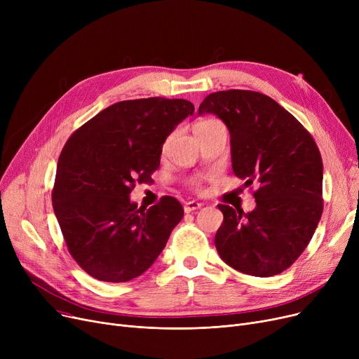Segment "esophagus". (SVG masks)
Segmentation results:
<instances>
[{
	"instance_id": "obj_1",
	"label": "esophagus",
	"mask_w": 359,
	"mask_h": 359,
	"mask_svg": "<svg viewBox=\"0 0 359 359\" xmlns=\"http://www.w3.org/2000/svg\"><path fill=\"white\" fill-rule=\"evenodd\" d=\"M201 206H202V203H199V202H196V201H189V202L184 203L183 210H184V212H194V211L199 210Z\"/></svg>"
}]
</instances>
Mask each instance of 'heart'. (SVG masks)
<instances>
[{"label": "heart", "instance_id": "b5f03b06", "mask_svg": "<svg viewBox=\"0 0 359 359\" xmlns=\"http://www.w3.org/2000/svg\"><path fill=\"white\" fill-rule=\"evenodd\" d=\"M214 123H217V121H214V119H203V121L196 122L195 126H194V129H195V132H196V130L208 128V126H211V125H214Z\"/></svg>", "mask_w": 359, "mask_h": 359}]
</instances>
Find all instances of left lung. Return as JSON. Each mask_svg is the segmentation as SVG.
<instances>
[{"label": "left lung", "mask_w": 359, "mask_h": 359, "mask_svg": "<svg viewBox=\"0 0 359 359\" xmlns=\"http://www.w3.org/2000/svg\"><path fill=\"white\" fill-rule=\"evenodd\" d=\"M203 113L229 128L234 175L259 186L252 212L218 205L219 257L253 276L284 272L309 246L323 212V163L314 140L290 111L257 91L212 93L199 106Z\"/></svg>", "instance_id": "obj_1"}]
</instances>
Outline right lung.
Instances as JSON below:
<instances>
[{
  "mask_svg": "<svg viewBox=\"0 0 359 359\" xmlns=\"http://www.w3.org/2000/svg\"><path fill=\"white\" fill-rule=\"evenodd\" d=\"M183 99L149 97L111 104L77 129L56 167L52 203L67 248L93 278L126 282L158 257L183 218L164 196L145 208L129 195L160 165L163 144L194 115Z\"/></svg>",
  "mask_w": 359,
  "mask_h": 359,
  "instance_id": "add662e5",
  "label": "right lung"
}]
</instances>
